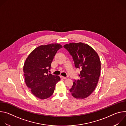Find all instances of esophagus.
Returning a JSON list of instances; mask_svg holds the SVG:
<instances>
[{"label": "esophagus", "instance_id": "1", "mask_svg": "<svg viewBox=\"0 0 126 126\" xmlns=\"http://www.w3.org/2000/svg\"><path fill=\"white\" fill-rule=\"evenodd\" d=\"M60 77H61V78H62V79H66L67 78L66 77H64V76H60Z\"/></svg>", "mask_w": 126, "mask_h": 126}]
</instances>
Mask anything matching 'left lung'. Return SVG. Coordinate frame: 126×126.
Masks as SVG:
<instances>
[{"mask_svg":"<svg viewBox=\"0 0 126 126\" xmlns=\"http://www.w3.org/2000/svg\"><path fill=\"white\" fill-rule=\"evenodd\" d=\"M72 56L76 68L81 69L79 77L69 90L74 98L85 99L95 89L101 73V61L97 52L89 45L79 42L64 45Z\"/></svg>","mask_w":126,"mask_h":126,"instance_id":"left-lung-1","label":"left lung"}]
</instances>
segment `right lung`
<instances>
[{
  "label": "right lung",
  "instance_id": "1",
  "mask_svg": "<svg viewBox=\"0 0 126 126\" xmlns=\"http://www.w3.org/2000/svg\"><path fill=\"white\" fill-rule=\"evenodd\" d=\"M62 48L58 43L41 45L33 50L26 58L23 66L25 81L31 93L40 99L52 95L59 76L48 73L52 60L57 51Z\"/></svg>",
  "mask_w": 126,
  "mask_h": 126
}]
</instances>
